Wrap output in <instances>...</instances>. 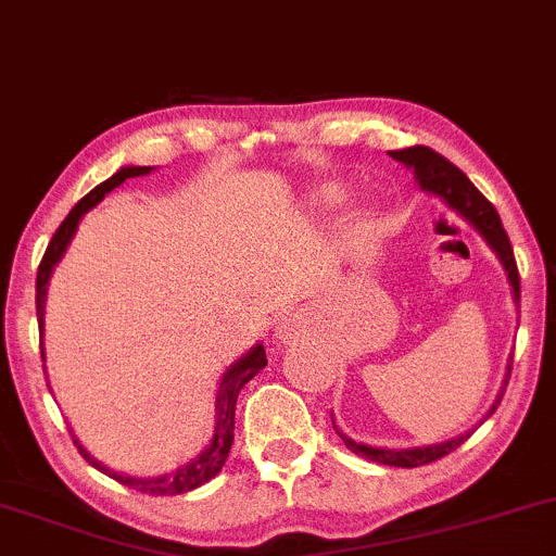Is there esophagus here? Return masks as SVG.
Segmentation results:
<instances>
[{
    "mask_svg": "<svg viewBox=\"0 0 556 556\" xmlns=\"http://www.w3.org/2000/svg\"><path fill=\"white\" fill-rule=\"evenodd\" d=\"M274 331H277V339H282V342H292V339L300 333L298 313H287V316H282V320H279Z\"/></svg>",
    "mask_w": 556,
    "mask_h": 556,
    "instance_id": "esophagus-1",
    "label": "esophagus"
}]
</instances>
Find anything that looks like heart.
<instances>
[{"label": "heart", "mask_w": 556, "mask_h": 556, "mask_svg": "<svg viewBox=\"0 0 556 556\" xmlns=\"http://www.w3.org/2000/svg\"><path fill=\"white\" fill-rule=\"evenodd\" d=\"M344 199V186H324V189L318 191V204H339Z\"/></svg>", "instance_id": "1"}]
</instances>
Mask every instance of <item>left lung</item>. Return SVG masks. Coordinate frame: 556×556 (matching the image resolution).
I'll list each match as a JSON object with an SVG mask.
<instances>
[{"mask_svg": "<svg viewBox=\"0 0 556 556\" xmlns=\"http://www.w3.org/2000/svg\"><path fill=\"white\" fill-rule=\"evenodd\" d=\"M391 157L396 160V163L406 165L409 170H414V178H417L419 189L432 193V197H440L453 212H458L466 223L477 227L479 236L486 240V245H490V249L494 251V256H497L500 264H503V269L507 274V282H510V287H513V300H515V305H518L520 303L518 266H515L510 238H507L505 227H503V223H500L497 210H494V206L486 202L484 197H481V191L477 189V186H473L471 180L451 163V160L438 155V152L430 150V147L414 144V147H406V150L391 152ZM510 370H513V354H510V363H507L503 388H500L497 399H494L490 412L484 414V419L492 417L494 409L500 406V401H503L507 380H510ZM484 419H481V422H484ZM333 430H337V425H333ZM337 432H339V438L344 440V445L350 447L352 453H357V456L370 458V460H376V464H383V466L417 469V466L432 464V460L443 458L451 451H456L460 443H466V440L471 438L473 430L458 434V438H453V440H445V443L419 445V447H393V451L391 447H372L365 443H354L350 434H344L342 430H337Z\"/></svg>", "mask_w": 556, "mask_h": 556, "instance_id": "left-lung-1", "label": "left lung"}]
</instances>
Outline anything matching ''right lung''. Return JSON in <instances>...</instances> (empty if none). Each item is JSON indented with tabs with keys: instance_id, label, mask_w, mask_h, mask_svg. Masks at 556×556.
<instances>
[{
	"instance_id": "right-lung-1",
	"label": "right lung",
	"mask_w": 556,
	"mask_h": 556,
	"mask_svg": "<svg viewBox=\"0 0 556 556\" xmlns=\"http://www.w3.org/2000/svg\"><path fill=\"white\" fill-rule=\"evenodd\" d=\"M152 170H155L152 165H126V168L116 170L109 180H103V184L96 186V189L87 193V197L79 199V202L75 204V210L66 214L64 223L59 225L56 232H53L49 249H46V253H43L41 266H38V279H36V311H38V326H41V331H43V313H46V292H49V279L53 274V266L62 261V256L66 253V245H70L72 238H75L79 219L85 217V212H90L92 206L103 202L105 193H111L116 186H122L126 178L150 176ZM41 357H43V350H41ZM264 365H266L264 344H256V346H251V350L245 352L238 363H232L230 367H227L223 380H219L217 401H214V434H212L210 445H206L197 458L189 460V464H184L176 471L160 473V477H129V473L111 471L109 466L100 464L96 456H90V453H87V447L79 445V440H75L77 451L83 453V458L87 460V464L96 466L98 471L109 473L111 479L122 481L124 486H131V490H137V492L157 494V497H163V494H184V492L197 490V486L206 484V481L214 479L219 471H223L227 453H230L232 438H236L232 430H236L238 393H240V388H243L253 376H256V372L264 370Z\"/></svg>"
}]
</instances>
